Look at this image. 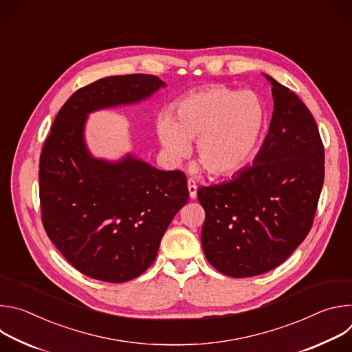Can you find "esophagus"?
<instances>
[{"instance_id": "obj_1", "label": "esophagus", "mask_w": 352, "mask_h": 352, "mask_svg": "<svg viewBox=\"0 0 352 352\" xmlns=\"http://www.w3.org/2000/svg\"><path fill=\"white\" fill-rule=\"evenodd\" d=\"M188 190H189V196L190 199L196 197V190H197V185L196 181L193 178H188Z\"/></svg>"}]
</instances>
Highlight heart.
Returning a JSON list of instances; mask_svg holds the SVG:
<instances>
[{
	"instance_id": "1",
	"label": "heart",
	"mask_w": 352,
	"mask_h": 352,
	"mask_svg": "<svg viewBox=\"0 0 352 352\" xmlns=\"http://www.w3.org/2000/svg\"><path fill=\"white\" fill-rule=\"evenodd\" d=\"M265 120V110L252 91L221 85L196 90L177 103L174 117L157 120V133L166 152L175 160L189 153L197 140V159L208 173L238 171L252 155Z\"/></svg>"
}]
</instances>
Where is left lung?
<instances>
[{
    "label": "left lung",
    "instance_id": "left-lung-1",
    "mask_svg": "<svg viewBox=\"0 0 352 352\" xmlns=\"http://www.w3.org/2000/svg\"><path fill=\"white\" fill-rule=\"evenodd\" d=\"M274 100L269 133L230 181L200 186L202 246L230 277H252L281 265L312 228L324 179V147L308 107L266 75Z\"/></svg>",
    "mask_w": 352,
    "mask_h": 352
}]
</instances>
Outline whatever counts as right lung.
Returning <instances> with one entry per match:
<instances>
[{
  "label": "right lung",
  "instance_id": "obj_1",
  "mask_svg": "<svg viewBox=\"0 0 352 352\" xmlns=\"http://www.w3.org/2000/svg\"><path fill=\"white\" fill-rule=\"evenodd\" d=\"M166 83L144 74L107 76L76 90L57 114L38 166L44 230L80 273L124 283L146 272L174 216L188 202L182 171L133 157L94 159L83 131L89 113L139 103Z\"/></svg>",
  "mask_w": 352,
  "mask_h": 352
}]
</instances>
